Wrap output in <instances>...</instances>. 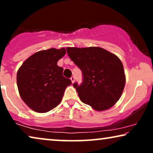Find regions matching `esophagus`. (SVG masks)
Returning <instances> with one entry per match:
<instances>
[{
    "label": "esophagus",
    "instance_id": "esophagus-1",
    "mask_svg": "<svg viewBox=\"0 0 153 153\" xmlns=\"http://www.w3.org/2000/svg\"><path fill=\"white\" fill-rule=\"evenodd\" d=\"M70 79H71V81H72V83H74V81H75V78H74V76H72L70 78Z\"/></svg>",
    "mask_w": 153,
    "mask_h": 153
}]
</instances>
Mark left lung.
Returning <instances> with one entry per match:
<instances>
[{
    "label": "left lung",
    "mask_w": 153,
    "mask_h": 153,
    "mask_svg": "<svg viewBox=\"0 0 153 153\" xmlns=\"http://www.w3.org/2000/svg\"><path fill=\"white\" fill-rule=\"evenodd\" d=\"M67 53L82 72V83L73 84L81 101L99 111L114 106L125 85L118 57L100 47H68Z\"/></svg>",
    "instance_id": "1"
}]
</instances>
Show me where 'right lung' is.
<instances>
[{
	"instance_id": "1",
	"label": "right lung",
	"mask_w": 153,
	"mask_h": 153,
	"mask_svg": "<svg viewBox=\"0 0 153 153\" xmlns=\"http://www.w3.org/2000/svg\"><path fill=\"white\" fill-rule=\"evenodd\" d=\"M65 48H54L37 52L19 69L16 82L19 95L35 111L46 113L61 102L65 90L72 83L62 75L63 68L57 62L65 56Z\"/></svg>"
}]
</instances>
